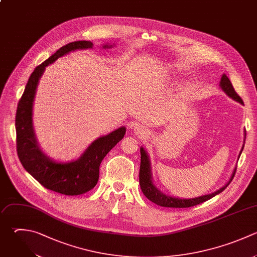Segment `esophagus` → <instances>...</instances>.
Returning <instances> with one entry per match:
<instances>
[{
  "instance_id": "34e87169",
  "label": "esophagus",
  "mask_w": 257,
  "mask_h": 257,
  "mask_svg": "<svg viewBox=\"0 0 257 257\" xmlns=\"http://www.w3.org/2000/svg\"><path fill=\"white\" fill-rule=\"evenodd\" d=\"M134 132H135V134H137V135L140 136V137H144V136L147 135L146 128H145L143 125H141V124H137V125L134 127Z\"/></svg>"
}]
</instances>
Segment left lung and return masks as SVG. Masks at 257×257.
Masks as SVG:
<instances>
[{
	"label": "left lung",
	"mask_w": 257,
	"mask_h": 257,
	"mask_svg": "<svg viewBox=\"0 0 257 257\" xmlns=\"http://www.w3.org/2000/svg\"><path fill=\"white\" fill-rule=\"evenodd\" d=\"M219 86L221 87V89L229 96L231 97L233 100L243 104V101L241 99V97L236 93V91L234 90L231 81L229 80V78L226 76V74H223L219 83ZM245 138H246V133L244 132V143H245ZM244 143L243 146L241 148V151L239 153L238 159L240 158V155L243 151L244 148ZM236 172V167L233 170V173L229 179V181L219 190H217L214 193L211 194H207V195H203L200 197H195V198H190V199H182V198H177V197H173L170 195H166L165 193H163L159 188H157V186L154 184L153 182V175H152V168H151V161L149 158V155L147 153V151L141 147V168H140V185H141V189L144 193V195L152 202H154L155 204L159 205V206H163V207H171V208H188V207H192V206H196L198 204H201L211 198H213L214 196L220 194L222 191H224L227 186L231 183L232 179L234 178Z\"/></svg>",
	"instance_id": "8db88e82"
}]
</instances>
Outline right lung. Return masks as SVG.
Returning <instances> with one entry per match:
<instances>
[{"label": "right lung", "mask_w": 257, "mask_h": 257, "mask_svg": "<svg viewBox=\"0 0 257 257\" xmlns=\"http://www.w3.org/2000/svg\"><path fill=\"white\" fill-rule=\"evenodd\" d=\"M113 45H102L103 49ZM90 41H75L61 47L56 53L37 66L26 84L16 113L17 153L25 170L45 188L67 196L84 194L95 187L99 178V166L107 153L124 137L126 128L120 126L93 141L82 155L71 162H57L40 148L33 125V104L36 89L46 66L75 50L90 49Z\"/></svg>", "instance_id": "1"}]
</instances>
